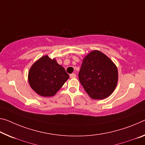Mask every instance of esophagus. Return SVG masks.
Returning a JSON list of instances; mask_svg holds the SVG:
<instances>
[{"label": "esophagus", "mask_w": 145, "mask_h": 145, "mask_svg": "<svg viewBox=\"0 0 145 145\" xmlns=\"http://www.w3.org/2000/svg\"><path fill=\"white\" fill-rule=\"evenodd\" d=\"M70 78H72V79H73V78L76 77V74H75V73H72V74L70 75Z\"/></svg>", "instance_id": "esophagus-1"}]
</instances>
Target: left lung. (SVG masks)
<instances>
[{"mask_svg": "<svg viewBox=\"0 0 145 145\" xmlns=\"http://www.w3.org/2000/svg\"><path fill=\"white\" fill-rule=\"evenodd\" d=\"M79 79L91 99H104L116 88L118 68L105 54L99 50H93L82 60Z\"/></svg>", "mask_w": 145, "mask_h": 145, "instance_id": "left-lung-1", "label": "left lung"}]
</instances>
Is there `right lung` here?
Returning a JSON list of instances; mask_svg holds the SVG:
<instances>
[{"label": "right lung", "instance_id": "1", "mask_svg": "<svg viewBox=\"0 0 145 145\" xmlns=\"http://www.w3.org/2000/svg\"><path fill=\"white\" fill-rule=\"evenodd\" d=\"M65 69L56 59L44 56L35 61L28 72V82L31 88L42 97L56 95L69 79Z\"/></svg>", "mask_w": 145, "mask_h": 145}]
</instances>
